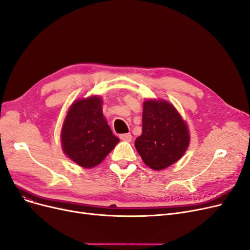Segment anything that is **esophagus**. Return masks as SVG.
Masks as SVG:
<instances>
[{
    "mask_svg": "<svg viewBox=\"0 0 250 250\" xmlns=\"http://www.w3.org/2000/svg\"><path fill=\"white\" fill-rule=\"evenodd\" d=\"M120 139L124 142H130L132 140V135L131 133H123V134H120Z\"/></svg>",
    "mask_w": 250,
    "mask_h": 250,
    "instance_id": "34e87169",
    "label": "esophagus"
}]
</instances>
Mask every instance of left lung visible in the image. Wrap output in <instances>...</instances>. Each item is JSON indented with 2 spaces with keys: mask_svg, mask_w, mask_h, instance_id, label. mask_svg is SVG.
Wrapping results in <instances>:
<instances>
[{
  "mask_svg": "<svg viewBox=\"0 0 250 250\" xmlns=\"http://www.w3.org/2000/svg\"><path fill=\"white\" fill-rule=\"evenodd\" d=\"M189 141L187 125L174 105L165 100L144 102L142 134L134 145L145 165L167 168L183 156Z\"/></svg>",
  "mask_w": 250,
  "mask_h": 250,
  "instance_id": "8db88e82",
  "label": "left lung"
}]
</instances>
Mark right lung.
Instances as JSON below:
<instances>
[{
	"mask_svg": "<svg viewBox=\"0 0 250 250\" xmlns=\"http://www.w3.org/2000/svg\"><path fill=\"white\" fill-rule=\"evenodd\" d=\"M64 153L76 165L91 168L104 159L120 142L102 114L98 96L76 100L66 115L61 131Z\"/></svg>",
	"mask_w": 250,
	"mask_h": 250,
	"instance_id": "obj_1",
	"label": "right lung"
}]
</instances>
